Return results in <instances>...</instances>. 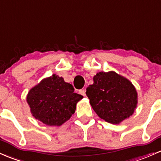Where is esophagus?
<instances>
[{"label":"esophagus","mask_w":161,"mask_h":161,"mask_svg":"<svg viewBox=\"0 0 161 161\" xmlns=\"http://www.w3.org/2000/svg\"><path fill=\"white\" fill-rule=\"evenodd\" d=\"M79 94L82 95V96H85V95H86V90L85 89H80L79 91Z\"/></svg>","instance_id":"obj_1"}]
</instances>
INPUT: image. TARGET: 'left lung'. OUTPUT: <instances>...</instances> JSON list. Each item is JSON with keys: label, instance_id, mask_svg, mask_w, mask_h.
Listing matches in <instances>:
<instances>
[{"label": "left lung", "instance_id": "8db88e82", "mask_svg": "<svg viewBox=\"0 0 161 161\" xmlns=\"http://www.w3.org/2000/svg\"><path fill=\"white\" fill-rule=\"evenodd\" d=\"M93 81L86 93L98 117L117 125L133 114L137 108V93L128 79L114 71L100 72L93 77Z\"/></svg>", "mask_w": 161, "mask_h": 161}]
</instances>
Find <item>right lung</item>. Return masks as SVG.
Wrapping results in <instances>:
<instances>
[{
	"instance_id": "add662e5",
	"label": "right lung",
	"mask_w": 161,
	"mask_h": 161,
	"mask_svg": "<svg viewBox=\"0 0 161 161\" xmlns=\"http://www.w3.org/2000/svg\"><path fill=\"white\" fill-rule=\"evenodd\" d=\"M82 98L74 92L71 84L53 74L30 90L26 102L36 119L49 126H60L75 113Z\"/></svg>"
}]
</instances>
